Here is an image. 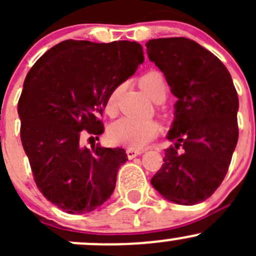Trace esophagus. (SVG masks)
I'll return each mask as SVG.
<instances>
[{"label": "esophagus", "instance_id": "34e87169", "mask_svg": "<svg viewBox=\"0 0 256 256\" xmlns=\"http://www.w3.org/2000/svg\"><path fill=\"white\" fill-rule=\"evenodd\" d=\"M144 151H140V150H132V148H128L126 150V154H128V160H132L135 158L136 156H138V154H142Z\"/></svg>", "mask_w": 256, "mask_h": 256}]
</instances>
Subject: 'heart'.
I'll return each mask as SVG.
<instances>
[{
  "instance_id": "obj_1",
  "label": "heart",
  "mask_w": 256,
  "mask_h": 256,
  "mask_svg": "<svg viewBox=\"0 0 256 256\" xmlns=\"http://www.w3.org/2000/svg\"><path fill=\"white\" fill-rule=\"evenodd\" d=\"M140 86L156 102H161L167 96V84L164 74L157 70L147 72L140 78ZM122 85L114 88L105 104V112L112 115L116 112L118 100ZM161 125L157 121H138L130 118H121L112 124L108 131V138L112 144L140 150L151 142L161 132Z\"/></svg>"
}]
</instances>
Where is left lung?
Wrapping results in <instances>:
<instances>
[{
	"mask_svg": "<svg viewBox=\"0 0 256 256\" xmlns=\"http://www.w3.org/2000/svg\"><path fill=\"white\" fill-rule=\"evenodd\" d=\"M146 47L177 98L167 135L174 144L164 150L151 184L170 202L197 204L228 172L239 136L238 94L226 66L194 40L158 38Z\"/></svg>",
	"mask_w": 256,
	"mask_h": 256,
	"instance_id": "8db88e82",
	"label": "left lung"
}]
</instances>
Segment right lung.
<instances>
[{
    "instance_id": "add662e5",
    "label": "right lung",
    "mask_w": 256,
    "mask_h": 256,
    "mask_svg": "<svg viewBox=\"0 0 256 256\" xmlns=\"http://www.w3.org/2000/svg\"><path fill=\"white\" fill-rule=\"evenodd\" d=\"M140 43L68 40L46 52L28 72L18 102L20 141L43 196L69 214L106 202L128 154L99 144L82 147V131L104 132L100 116L114 88L144 63Z\"/></svg>"
}]
</instances>
